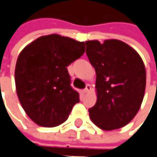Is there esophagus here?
Returning a JSON list of instances; mask_svg holds the SVG:
<instances>
[{"instance_id": "obj_1", "label": "esophagus", "mask_w": 157, "mask_h": 157, "mask_svg": "<svg viewBox=\"0 0 157 157\" xmlns=\"http://www.w3.org/2000/svg\"><path fill=\"white\" fill-rule=\"evenodd\" d=\"M91 90H92L91 85H90V84H87V85H86V87H85V89L83 90V92H84V93H89Z\"/></svg>"}]
</instances>
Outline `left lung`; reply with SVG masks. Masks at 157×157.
I'll return each mask as SVG.
<instances>
[{
    "label": "left lung",
    "mask_w": 157,
    "mask_h": 157,
    "mask_svg": "<svg viewBox=\"0 0 157 157\" xmlns=\"http://www.w3.org/2000/svg\"><path fill=\"white\" fill-rule=\"evenodd\" d=\"M86 55L96 72L97 101L90 119L103 130L118 129L134 119L146 89V68L135 49L118 39L86 41Z\"/></svg>",
    "instance_id": "8db88e82"
}]
</instances>
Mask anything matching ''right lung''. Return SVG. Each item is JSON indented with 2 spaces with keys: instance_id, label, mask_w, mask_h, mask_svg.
Returning <instances> with one entry per match:
<instances>
[{
  "instance_id": "add662e5",
  "label": "right lung",
  "mask_w": 157,
  "mask_h": 157,
  "mask_svg": "<svg viewBox=\"0 0 157 157\" xmlns=\"http://www.w3.org/2000/svg\"><path fill=\"white\" fill-rule=\"evenodd\" d=\"M84 51V42L52 34L36 38L21 52L15 67L16 91L36 124L53 128L64 123L80 101L67 66Z\"/></svg>"
}]
</instances>
